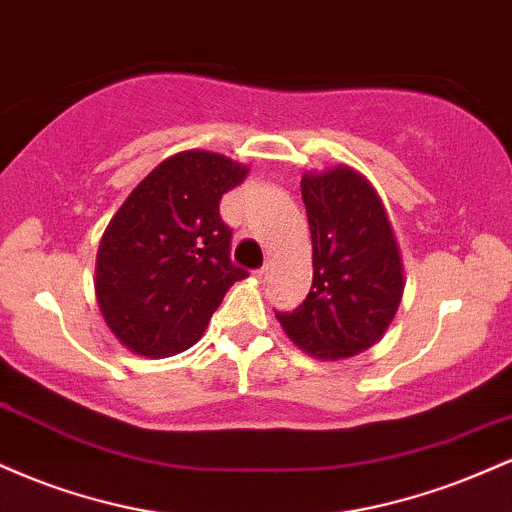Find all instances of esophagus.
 <instances>
[{"label": "esophagus", "mask_w": 512, "mask_h": 512, "mask_svg": "<svg viewBox=\"0 0 512 512\" xmlns=\"http://www.w3.org/2000/svg\"><path fill=\"white\" fill-rule=\"evenodd\" d=\"M255 279H257V281H267V279H269V267L255 269Z\"/></svg>", "instance_id": "1"}]
</instances>
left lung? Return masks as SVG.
<instances>
[{"label":"left lung","instance_id":"8db88e82","mask_svg":"<svg viewBox=\"0 0 512 512\" xmlns=\"http://www.w3.org/2000/svg\"><path fill=\"white\" fill-rule=\"evenodd\" d=\"M313 238V286L281 327L310 356L339 361L383 337L404 291L399 245L383 199L349 166L301 180Z\"/></svg>","mask_w":512,"mask_h":512}]
</instances>
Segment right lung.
<instances>
[{"mask_svg":"<svg viewBox=\"0 0 512 512\" xmlns=\"http://www.w3.org/2000/svg\"><path fill=\"white\" fill-rule=\"evenodd\" d=\"M248 168L211 151L166 158L132 190L103 233L96 298L129 351L166 358L190 349L226 291L248 272L231 262L219 204Z\"/></svg>","mask_w":512,"mask_h":512,"instance_id":"add662e5","label":"right lung"}]
</instances>
